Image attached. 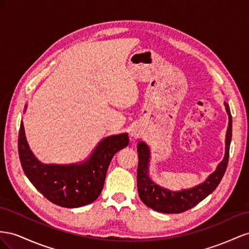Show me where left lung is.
I'll return each instance as SVG.
<instances>
[{"label": "left lung", "instance_id": "obj_1", "mask_svg": "<svg viewBox=\"0 0 249 249\" xmlns=\"http://www.w3.org/2000/svg\"><path fill=\"white\" fill-rule=\"evenodd\" d=\"M225 109L229 115V127H227L226 140H225V155L223 160L220 162L216 171L209 176V178L195 188L182 190L179 192H172L159 187L150 180L148 177V162H149V149L148 146L141 142L138 145L139 164H138V190L141 200L147 207L151 208L160 213L167 214H179L186 212L196 204L202 201L214 191L221 181L229 164L230 158V145L231 141V113L230 106L224 102Z\"/></svg>", "mask_w": 249, "mask_h": 249}]
</instances>
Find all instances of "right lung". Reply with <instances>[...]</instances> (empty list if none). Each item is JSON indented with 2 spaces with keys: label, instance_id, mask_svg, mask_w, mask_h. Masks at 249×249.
Segmentation results:
<instances>
[{
  "label": "right lung",
  "instance_id": "add662e5",
  "mask_svg": "<svg viewBox=\"0 0 249 249\" xmlns=\"http://www.w3.org/2000/svg\"><path fill=\"white\" fill-rule=\"evenodd\" d=\"M128 141L127 133L102 140L90 158L80 165H44L29 150L22 122L18 147L26 176L48 200L62 208H79L100 195L111 159L128 145Z\"/></svg>",
  "mask_w": 249,
  "mask_h": 249
}]
</instances>
